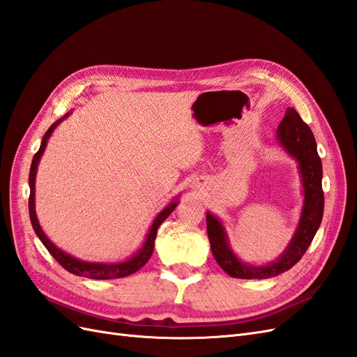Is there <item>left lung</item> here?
<instances>
[{
    "label": "left lung",
    "mask_w": 357,
    "mask_h": 357,
    "mask_svg": "<svg viewBox=\"0 0 357 357\" xmlns=\"http://www.w3.org/2000/svg\"><path fill=\"white\" fill-rule=\"evenodd\" d=\"M275 142L298 164L302 193H304L296 229L284 252L275 261L265 265L243 262L232 250L223 222L211 211H207V232L213 256L223 271L235 278L264 280L286 273L304 256L320 228L323 207H325L321 189V160L311 129L291 107L286 110L283 121L277 128Z\"/></svg>",
    "instance_id": "1"
}]
</instances>
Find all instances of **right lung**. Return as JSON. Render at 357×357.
<instances>
[{"label": "right lung", "instance_id": "add662e5", "mask_svg": "<svg viewBox=\"0 0 357 357\" xmlns=\"http://www.w3.org/2000/svg\"><path fill=\"white\" fill-rule=\"evenodd\" d=\"M71 113L73 112H68L67 114H63L47 129L45 137H43V139H41L38 152L34 155V159H32L31 169H29V219L32 223V228H34L40 241L45 244L49 253L56 259L59 265H62L71 274L80 275V277H88V278H93V280H113V278H122L126 275H131V274L137 273L139 268L144 266L149 259L152 257V253L155 250V240H156L158 228L162 225V222H164L172 211H174L180 197L177 195L172 198L165 205V207L158 213L155 220L152 222V225H150V229L146 235L144 243L142 244V247H139L132 256L125 259V261H121V262H89V261H82V259L74 257V256L68 255L67 252L61 250L59 247H56L49 240V236L45 234V231H43L40 226L37 213H36V177H37L40 159H41L43 153H45L50 135Z\"/></svg>", "mask_w": 357, "mask_h": 357}]
</instances>
